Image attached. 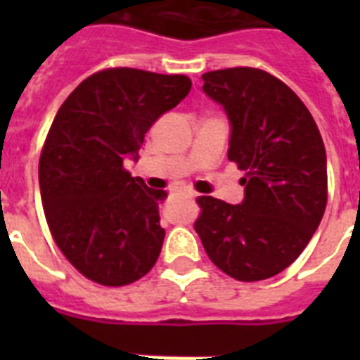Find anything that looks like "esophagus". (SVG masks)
<instances>
[{
	"label": "esophagus",
	"instance_id": "1",
	"mask_svg": "<svg viewBox=\"0 0 360 360\" xmlns=\"http://www.w3.org/2000/svg\"><path fill=\"white\" fill-rule=\"evenodd\" d=\"M175 192H177L179 196H185V198H194V196H196V194H192L191 191H175Z\"/></svg>",
	"mask_w": 360,
	"mask_h": 360
}]
</instances>
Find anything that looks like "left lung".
<instances>
[{
    "label": "left lung",
    "instance_id": "left-lung-1",
    "mask_svg": "<svg viewBox=\"0 0 360 360\" xmlns=\"http://www.w3.org/2000/svg\"><path fill=\"white\" fill-rule=\"evenodd\" d=\"M203 91L231 123L228 158L245 177V200L200 196L194 230L209 259L239 282L282 273L304 250L327 205V158L302 101L276 76L254 67L211 70Z\"/></svg>",
    "mask_w": 360,
    "mask_h": 360
}]
</instances>
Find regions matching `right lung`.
<instances>
[{
  "instance_id": "1",
  "label": "right lung",
  "mask_w": 360,
  "mask_h": 360,
  "mask_svg": "<svg viewBox=\"0 0 360 360\" xmlns=\"http://www.w3.org/2000/svg\"><path fill=\"white\" fill-rule=\"evenodd\" d=\"M185 75L115 67L82 82L61 104L39 158L48 228L69 263L101 285L146 276L162 248L164 191L124 169L151 124L188 95Z\"/></svg>"
}]
</instances>
